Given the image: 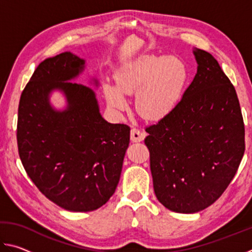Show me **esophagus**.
<instances>
[{"instance_id": "esophagus-1", "label": "esophagus", "mask_w": 252, "mask_h": 252, "mask_svg": "<svg viewBox=\"0 0 252 252\" xmlns=\"http://www.w3.org/2000/svg\"><path fill=\"white\" fill-rule=\"evenodd\" d=\"M130 138L132 142H141L143 141V139L146 138V133H144V132H141L139 129L133 127V129H131Z\"/></svg>"}]
</instances>
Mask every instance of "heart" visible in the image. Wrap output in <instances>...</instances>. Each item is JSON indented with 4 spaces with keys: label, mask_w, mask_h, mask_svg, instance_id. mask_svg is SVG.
<instances>
[{
    "label": "heart",
    "mask_w": 252,
    "mask_h": 252,
    "mask_svg": "<svg viewBox=\"0 0 252 252\" xmlns=\"http://www.w3.org/2000/svg\"><path fill=\"white\" fill-rule=\"evenodd\" d=\"M116 85L105 83L104 97L109 108L121 113L127 108L126 95L135 94V108L150 121L168 118L178 108L189 81V70L176 57L141 55L121 66Z\"/></svg>",
    "instance_id": "b5f03b06"
}]
</instances>
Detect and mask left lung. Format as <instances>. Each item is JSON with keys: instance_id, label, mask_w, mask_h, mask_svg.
I'll return each mask as SVG.
<instances>
[{"instance_id": "8db88e82", "label": "left lung", "mask_w": 252, "mask_h": 252, "mask_svg": "<svg viewBox=\"0 0 252 252\" xmlns=\"http://www.w3.org/2000/svg\"><path fill=\"white\" fill-rule=\"evenodd\" d=\"M193 54L197 73L178 108L148 126L144 139L156 197L179 213L211 206L245 153V125L234 87L210 53L194 48Z\"/></svg>"}]
</instances>
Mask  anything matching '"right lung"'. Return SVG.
Here are the masks:
<instances>
[{
	"label": "right lung",
	"instance_id": "1",
	"mask_svg": "<svg viewBox=\"0 0 252 252\" xmlns=\"http://www.w3.org/2000/svg\"><path fill=\"white\" fill-rule=\"evenodd\" d=\"M84 69L85 60L71 52L41 62L21 94L16 134L30 179L51 201L74 212L109 201L130 142L129 126L102 118L95 92L71 82ZM57 91L67 102L62 110L49 101Z\"/></svg>",
	"mask_w": 252,
	"mask_h": 252
}]
</instances>
